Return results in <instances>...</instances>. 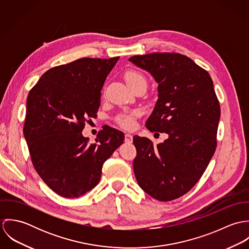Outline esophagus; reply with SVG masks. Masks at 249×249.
I'll return each instance as SVG.
<instances>
[{
	"label": "esophagus",
	"mask_w": 249,
	"mask_h": 249,
	"mask_svg": "<svg viewBox=\"0 0 249 249\" xmlns=\"http://www.w3.org/2000/svg\"><path fill=\"white\" fill-rule=\"evenodd\" d=\"M124 141L126 142H132V135L129 134V133H125V136H124Z\"/></svg>",
	"instance_id": "esophagus-1"
}]
</instances>
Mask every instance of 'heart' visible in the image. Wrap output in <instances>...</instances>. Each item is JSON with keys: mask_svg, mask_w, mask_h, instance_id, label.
I'll return each mask as SVG.
<instances>
[{"mask_svg": "<svg viewBox=\"0 0 249 249\" xmlns=\"http://www.w3.org/2000/svg\"><path fill=\"white\" fill-rule=\"evenodd\" d=\"M124 79L127 85L131 88L136 84H145V78L139 71L130 70L124 73ZM139 116V112L134 110L130 112H124L116 117V123L123 128L131 129L135 125V120Z\"/></svg>", "mask_w": 249, "mask_h": 249, "instance_id": "heart-1", "label": "heart"}]
</instances>
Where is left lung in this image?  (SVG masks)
Wrapping results in <instances>:
<instances>
[{
    "label": "left lung",
    "mask_w": 249,
    "mask_h": 249,
    "mask_svg": "<svg viewBox=\"0 0 249 249\" xmlns=\"http://www.w3.org/2000/svg\"><path fill=\"white\" fill-rule=\"evenodd\" d=\"M129 60L158 83L159 99L145 126L152 133L169 135L156 145L148 138L133 137L134 174L146 194L171 201L197 183L215 151L220 107L213 80L208 71L178 53L133 55Z\"/></svg>",
    "instance_id": "8db88e82"
}]
</instances>
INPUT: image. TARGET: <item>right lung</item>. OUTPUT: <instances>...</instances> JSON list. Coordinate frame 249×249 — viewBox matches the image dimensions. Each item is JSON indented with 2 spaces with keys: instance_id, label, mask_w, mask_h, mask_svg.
<instances>
[{
  "instance_id": "1",
  "label": "right lung",
  "mask_w": 249,
  "mask_h": 249,
  "mask_svg": "<svg viewBox=\"0 0 249 249\" xmlns=\"http://www.w3.org/2000/svg\"><path fill=\"white\" fill-rule=\"evenodd\" d=\"M119 56L83 57L42 74L27 99L24 136L39 177L58 196L74 198L99 183L104 163L124 134L106 126L96 142L82 136L97 118L101 91Z\"/></svg>"
}]
</instances>
